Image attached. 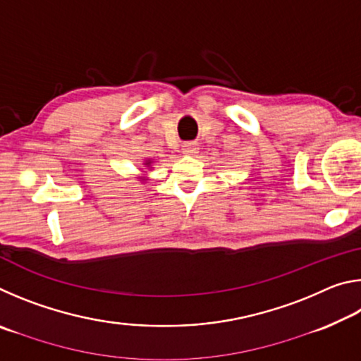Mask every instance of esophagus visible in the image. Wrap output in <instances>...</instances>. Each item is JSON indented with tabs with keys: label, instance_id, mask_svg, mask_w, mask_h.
Returning <instances> with one entry per match:
<instances>
[{
	"label": "esophagus",
	"instance_id": "1",
	"mask_svg": "<svg viewBox=\"0 0 361 361\" xmlns=\"http://www.w3.org/2000/svg\"><path fill=\"white\" fill-rule=\"evenodd\" d=\"M195 151H197V145L195 143L188 142L183 145V152H185V154H195Z\"/></svg>",
	"mask_w": 361,
	"mask_h": 361
}]
</instances>
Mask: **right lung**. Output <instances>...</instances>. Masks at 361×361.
Returning <instances> with one entry per match:
<instances>
[{
	"mask_svg": "<svg viewBox=\"0 0 361 361\" xmlns=\"http://www.w3.org/2000/svg\"><path fill=\"white\" fill-rule=\"evenodd\" d=\"M148 164H149V162H148Z\"/></svg>",
	"mask_w": 361,
	"mask_h": 361,
	"instance_id": "1",
	"label": "right lung"
}]
</instances>
